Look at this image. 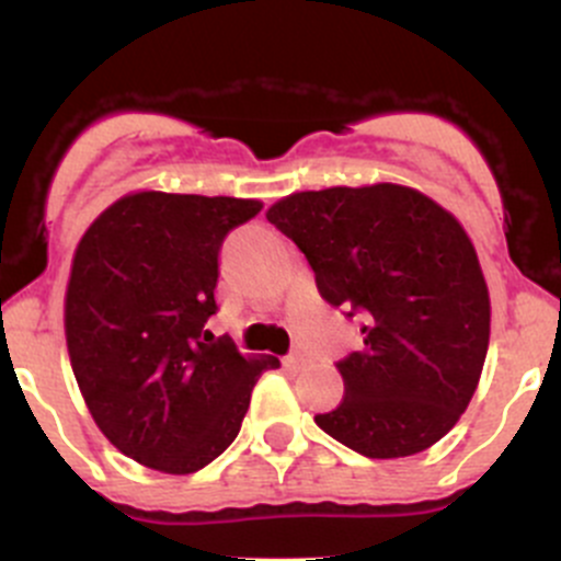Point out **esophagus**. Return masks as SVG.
<instances>
[{
  "instance_id": "34e87169",
  "label": "esophagus",
  "mask_w": 561,
  "mask_h": 561,
  "mask_svg": "<svg viewBox=\"0 0 561 561\" xmlns=\"http://www.w3.org/2000/svg\"><path fill=\"white\" fill-rule=\"evenodd\" d=\"M304 364H307V360H304L301 353H290L287 358H282V366H285V369H290V371H298Z\"/></svg>"
}]
</instances>
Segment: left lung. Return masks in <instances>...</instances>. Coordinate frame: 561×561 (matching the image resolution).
I'll list each match as a JSON object with an SVG mask.
<instances>
[{"label":"left lung","mask_w":561,"mask_h":561,"mask_svg":"<svg viewBox=\"0 0 561 561\" xmlns=\"http://www.w3.org/2000/svg\"><path fill=\"white\" fill-rule=\"evenodd\" d=\"M307 254L320 296L360 317L344 399L314 415L366 458L421 454L467 410L491 333L478 252L458 219L401 184L296 192L265 211Z\"/></svg>","instance_id":"obj_1"}]
</instances>
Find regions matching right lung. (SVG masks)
Segmentation results:
<instances>
[{"instance_id":"right-lung-1","label":"right lung","mask_w":561,"mask_h":561,"mask_svg":"<svg viewBox=\"0 0 561 561\" xmlns=\"http://www.w3.org/2000/svg\"><path fill=\"white\" fill-rule=\"evenodd\" d=\"M263 208L241 197L133 192L78 241L65 296L72 375L100 432L168 474L211 463L236 437L271 355L206 331L219 247Z\"/></svg>"}]
</instances>
